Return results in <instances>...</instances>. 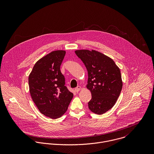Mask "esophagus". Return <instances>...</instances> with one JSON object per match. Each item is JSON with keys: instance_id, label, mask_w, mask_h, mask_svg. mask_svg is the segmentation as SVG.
Listing matches in <instances>:
<instances>
[{"instance_id": "34e87169", "label": "esophagus", "mask_w": 154, "mask_h": 154, "mask_svg": "<svg viewBox=\"0 0 154 154\" xmlns=\"http://www.w3.org/2000/svg\"><path fill=\"white\" fill-rule=\"evenodd\" d=\"M81 87L80 86H78L75 89V91H76V92H78L81 90Z\"/></svg>"}]
</instances>
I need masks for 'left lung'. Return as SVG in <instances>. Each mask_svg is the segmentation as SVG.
<instances>
[{
	"mask_svg": "<svg viewBox=\"0 0 154 154\" xmlns=\"http://www.w3.org/2000/svg\"><path fill=\"white\" fill-rule=\"evenodd\" d=\"M75 53L88 71L87 88L92 95L89 109L103 114L114 106L120 94L123 82L120 69L112 59L98 51L78 50Z\"/></svg>",
	"mask_w": 154,
	"mask_h": 154,
	"instance_id": "1",
	"label": "left lung"
}]
</instances>
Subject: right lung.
Instances as JSON below:
<instances>
[{"mask_svg": "<svg viewBox=\"0 0 154 154\" xmlns=\"http://www.w3.org/2000/svg\"><path fill=\"white\" fill-rule=\"evenodd\" d=\"M65 50L53 51L38 60L28 77L31 98L41 113L53 119L62 116L73 94L65 85L60 65Z\"/></svg>", "mask_w": 154, "mask_h": 154, "instance_id": "obj_1", "label": "right lung"}]
</instances>
